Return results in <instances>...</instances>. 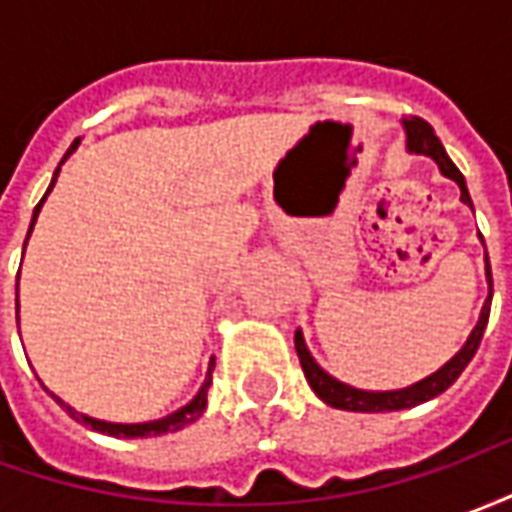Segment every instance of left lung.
<instances>
[{
	"instance_id": "8db88e82",
	"label": "left lung",
	"mask_w": 512,
	"mask_h": 512,
	"mask_svg": "<svg viewBox=\"0 0 512 512\" xmlns=\"http://www.w3.org/2000/svg\"><path fill=\"white\" fill-rule=\"evenodd\" d=\"M403 128H406V150L408 153H419V156H430L436 164H439L441 175L458 183L461 189V200L472 208V197H469V189H466V180H463L461 169L455 167L447 156V150L439 142V136L433 134V128L422 120V117H406L403 120ZM483 238V235H480ZM485 277H488V299H485L483 310H480V321L469 334V340L463 343V348L458 354L452 356L447 365H441L436 373H430L428 378H422L417 384L406 386V389H392V392H367V389H356V386H348L343 381H337L334 376H329L315 359H312L310 348L304 343V334L296 332V354H299L301 370L310 381L312 392L321 397L323 403H329L332 408H343V411H367V414H378V411H400V408H411L425 403L430 397L441 395L444 389H450L455 384V378L461 376L463 367L472 362V356L477 354L480 348V340H483L485 326H488V315H491V296H494V279H491V266H488V252H485Z\"/></svg>"
}]
</instances>
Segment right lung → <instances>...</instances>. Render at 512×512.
<instances>
[{"label": "right lung", "instance_id": "add662e5", "mask_svg": "<svg viewBox=\"0 0 512 512\" xmlns=\"http://www.w3.org/2000/svg\"><path fill=\"white\" fill-rule=\"evenodd\" d=\"M79 147V139L73 142L71 147H68V153H65V158L71 156L73 150ZM62 158V161H65ZM62 161H60V167H62ZM60 167L54 169V178H51V186L49 191L54 189V183H57V175H60ZM46 191V194H49ZM46 200V197H43ZM43 200L35 205V213H32V224H29V233H32V227H35V219H38V213L40 208H43ZM27 233V238H29ZM27 246V244H24ZM16 321H18V282H16ZM213 367H216V359H211V365H208V376H205V381H202L200 386V392L197 395L191 397L189 403L183 408H178V411H172V414H167V417H161V419H153V422H106V419H95V417H87V414H79L76 408H71L65 400H60V397L54 395V392H49L46 386V392H49L57 403H60L68 414H71L76 422H82V425H90L93 430H98V433H109V436H123V439H147V436H161V433H175V430H183L186 425H191L194 419H200L202 417V411H205V406H208V386H211V373H213Z\"/></svg>", "mask_w": 512, "mask_h": 512}]
</instances>
